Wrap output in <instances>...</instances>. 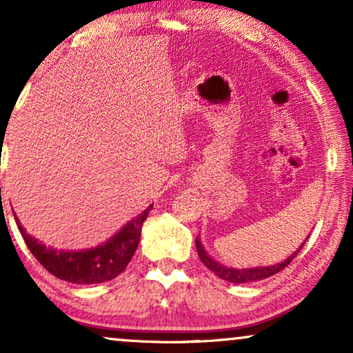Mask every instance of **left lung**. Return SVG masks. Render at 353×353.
I'll list each match as a JSON object with an SVG mask.
<instances>
[{
  "instance_id": "1",
  "label": "left lung",
  "mask_w": 353,
  "mask_h": 353,
  "mask_svg": "<svg viewBox=\"0 0 353 353\" xmlns=\"http://www.w3.org/2000/svg\"><path fill=\"white\" fill-rule=\"evenodd\" d=\"M303 244H305V243H302L301 248H299L296 252L291 255V257H288L281 263L270 265V267H255V268H241V270H238V268H228V267H225V265L215 262V260L205 252L204 248H202L199 238H196V249H197V254H199L201 262L204 263L207 268L212 270V272H214L219 278L225 279V281H228V283H236V284L260 281V279L270 278V276H273V274L279 273L281 270L286 268L288 265L292 262V259L296 257V255L299 254V250L303 248Z\"/></svg>"
}]
</instances>
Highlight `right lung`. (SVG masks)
Segmentation results:
<instances>
[{
  "label": "right lung",
  "mask_w": 353,
  "mask_h": 353,
  "mask_svg": "<svg viewBox=\"0 0 353 353\" xmlns=\"http://www.w3.org/2000/svg\"><path fill=\"white\" fill-rule=\"evenodd\" d=\"M151 209L152 205H149L105 243L85 250H57L46 248L40 241L27 234L19 220L17 225L27 248L51 274L67 283L98 284L114 279L127 268L141 238L143 221L148 219Z\"/></svg>",
  "instance_id": "right-lung-1"
}]
</instances>
